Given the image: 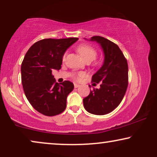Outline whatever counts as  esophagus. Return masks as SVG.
Returning <instances> with one entry per match:
<instances>
[{"label": "esophagus", "mask_w": 157, "mask_h": 157, "mask_svg": "<svg viewBox=\"0 0 157 157\" xmlns=\"http://www.w3.org/2000/svg\"><path fill=\"white\" fill-rule=\"evenodd\" d=\"M80 86H81V85L77 84V83H74V87L75 88H78V87H80Z\"/></svg>", "instance_id": "obj_1"}]
</instances>
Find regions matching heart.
<instances>
[{
  "label": "heart",
  "instance_id": "heart-1",
  "mask_svg": "<svg viewBox=\"0 0 157 157\" xmlns=\"http://www.w3.org/2000/svg\"><path fill=\"white\" fill-rule=\"evenodd\" d=\"M76 51H78L79 55L82 57V59L84 60L85 61H92L93 60L96 59L97 53L94 49L88 45H80L77 47ZM63 59H65V56H63ZM81 75H78V76H75V78L76 80H78L80 78Z\"/></svg>",
  "mask_w": 157,
  "mask_h": 157
}]
</instances>
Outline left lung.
Wrapping results in <instances>:
<instances>
[{
  "instance_id": "1",
  "label": "left lung",
  "mask_w": 157,
  "mask_h": 157,
  "mask_svg": "<svg viewBox=\"0 0 157 157\" xmlns=\"http://www.w3.org/2000/svg\"><path fill=\"white\" fill-rule=\"evenodd\" d=\"M89 40L100 45L104 59L101 67L92 76L94 84L100 83V88L94 89L83 98V106L92 114L105 115L114 110L125 95L128 86L127 61L119 47L111 40L98 36Z\"/></svg>"
}]
</instances>
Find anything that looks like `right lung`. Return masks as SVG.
<instances>
[{
    "label": "right lung",
    "mask_w": 157,
    "mask_h": 157,
    "mask_svg": "<svg viewBox=\"0 0 157 157\" xmlns=\"http://www.w3.org/2000/svg\"><path fill=\"white\" fill-rule=\"evenodd\" d=\"M78 38H47L35 43L25 53L21 64V81L27 99L45 116L52 117L65 110L66 98L74 83L56 82L52 71L61 69L66 50Z\"/></svg>",
    "instance_id": "obj_1"
}]
</instances>
